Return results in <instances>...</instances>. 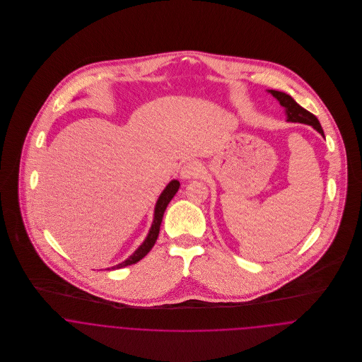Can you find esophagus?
<instances>
[{"label": "esophagus", "instance_id": "esophagus-1", "mask_svg": "<svg viewBox=\"0 0 362 362\" xmlns=\"http://www.w3.org/2000/svg\"><path fill=\"white\" fill-rule=\"evenodd\" d=\"M201 171H202L201 163L197 160H189L181 168V177L182 178H194V177H198L201 174Z\"/></svg>", "mask_w": 362, "mask_h": 362}]
</instances>
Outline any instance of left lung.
I'll return each instance as SVG.
<instances>
[{"mask_svg": "<svg viewBox=\"0 0 362 362\" xmlns=\"http://www.w3.org/2000/svg\"><path fill=\"white\" fill-rule=\"evenodd\" d=\"M270 93L280 102L283 107H286V112H287V121L291 122H303V124H308L312 125L320 135L325 136L323 129L320 127V122L317 121V118L310 112L308 110H305L304 107H301L297 103L291 96L283 93V92H277V90H270Z\"/></svg>", "mask_w": 362, "mask_h": 362, "instance_id": "left-lung-1", "label": "left lung"}]
</instances>
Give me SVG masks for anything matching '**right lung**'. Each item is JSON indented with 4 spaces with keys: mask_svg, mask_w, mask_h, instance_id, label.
<instances>
[{
    "mask_svg": "<svg viewBox=\"0 0 362 362\" xmlns=\"http://www.w3.org/2000/svg\"><path fill=\"white\" fill-rule=\"evenodd\" d=\"M178 188H180V182H178L177 180L171 181V182L165 187V189L163 191V194L160 195V198H158V201H157L155 210V220H153V224H152V228H151V231H149L148 238H146L145 243L135 251L134 255H131L125 262H122V263H119V264H117V266H114V267H111V269H121V267L134 264V263L139 262L141 259L145 258V257L149 254V251L153 248L156 240H157V237H158L160 224H161V220H163V214H164V211H165V207L168 206L170 201H171L173 197L177 194ZM108 270H110V269H108Z\"/></svg>",
    "mask_w": 362,
    "mask_h": 362,
    "instance_id": "obj_1",
    "label": "right lung"
}]
</instances>
